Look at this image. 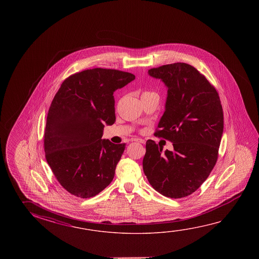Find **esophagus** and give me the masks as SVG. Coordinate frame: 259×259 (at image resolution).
Here are the masks:
<instances>
[{
    "label": "esophagus",
    "mask_w": 259,
    "mask_h": 259,
    "mask_svg": "<svg viewBox=\"0 0 259 259\" xmlns=\"http://www.w3.org/2000/svg\"><path fill=\"white\" fill-rule=\"evenodd\" d=\"M134 141H135V142H137V143H140V144H145V140H144V139H141V138H136Z\"/></svg>",
    "instance_id": "34e87169"
}]
</instances>
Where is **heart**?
<instances>
[{"instance_id":"1","label":"heart","mask_w":259,"mask_h":259,"mask_svg":"<svg viewBox=\"0 0 259 259\" xmlns=\"http://www.w3.org/2000/svg\"><path fill=\"white\" fill-rule=\"evenodd\" d=\"M146 93H147V92H146Z\"/></svg>"}]
</instances>
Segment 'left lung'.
<instances>
[{"mask_svg":"<svg viewBox=\"0 0 259 259\" xmlns=\"http://www.w3.org/2000/svg\"><path fill=\"white\" fill-rule=\"evenodd\" d=\"M167 88L165 109L155 136L172 142L161 153L146 142L143 169L155 191L171 199L191 195L216 164L224 128L219 94L206 77L186 63L163 65L148 70Z\"/></svg>","mask_w":259,"mask_h":259,"instance_id":"obj_1","label":"left lung"}]
</instances>
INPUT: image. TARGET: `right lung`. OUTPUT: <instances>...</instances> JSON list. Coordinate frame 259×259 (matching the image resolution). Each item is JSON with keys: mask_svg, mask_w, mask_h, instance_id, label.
<instances>
[{"mask_svg": "<svg viewBox=\"0 0 259 259\" xmlns=\"http://www.w3.org/2000/svg\"><path fill=\"white\" fill-rule=\"evenodd\" d=\"M135 78L115 69H88L68 76L53 98L44 150L56 178L72 195L91 198L113 181L125 144L102 139L103 132L115 122L114 92Z\"/></svg>", "mask_w": 259, "mask_h": 259, "instance_id": "obj_1", "label": "right lung"}]
</instances>
